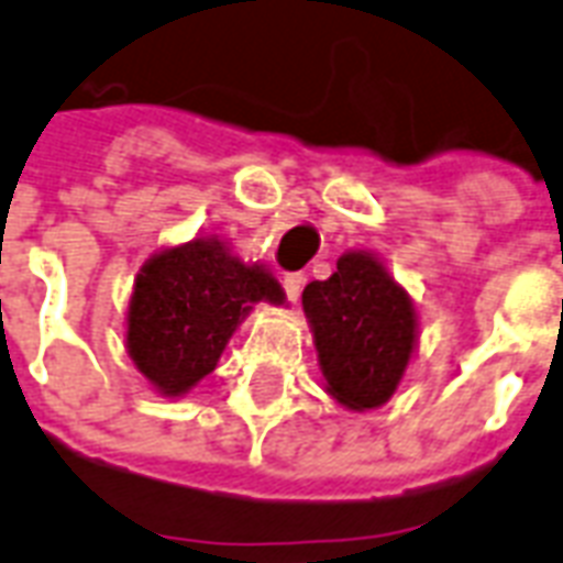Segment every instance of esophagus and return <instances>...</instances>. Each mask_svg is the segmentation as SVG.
<instances>
[{"instance_id":"esophagus-1","label":"esophagus","mask_w":563,"mask_h":563,"mask_svg":"<svg viewBox=\"0 0 563 563\" xmlns=\"http://www.w3.org/2000/svg\"><path fill=\"white\" fill-rule=\"evenodd\" d=\"M303 280H307V277H303V274H300V272L286 274V277H283V289H286V298L298 300L300 298V289H303Z\"/></svg>"}]
</instances>
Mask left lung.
I'll list each match as a JSON object with an SVG mask.
<instances>
[{
	"instance_id": "obj_1",
	"label": "left lung",
	"mask_w": 563,
	"mask_h": 563,
	"mask_svg": "<svg viewBox=\"0 0 563 563\" xmlns=\"http://www.w3.org/2000/svg\"><path fill=\"white\" fill-rule=\"evenodd\" d=\"M328 393L351 410L389 401L416 345L413 300L372 253L351 251L303 289Z\"/></svg>"
}]
</instances>
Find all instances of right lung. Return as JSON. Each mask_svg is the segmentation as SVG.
Masks as SVG:
<instances>
[{"instance_id": "obj_1", "label": "right lung", "mask_w": 563, "mask_h": 563, "mask_svg": "<svg viewBox=\"0 0 563 563\" xmlns=\"http://www.w3.org/2000/svg\"><path fill=\"white\" fill-rule=\"evenodd\" d=\"M283 303L280 283L218 239L156 253L129 300V357L162 396H183L214 368L253 303Z\"/></svg>"}]
</instances>
